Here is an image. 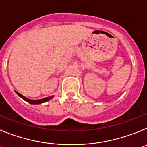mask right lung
Segmentation results:
<instances>
[{
    "mask_svg": "<svg viewBox=\"0 0 147 147\" xmlns=\"http://www.w3.org/2000/svg\"><path fill=\"white\" fill-rule=\"evenodd\" d=\"M17 94L19 96L21 97L23 99H24L25 101H26V102H29L30 104H33V105H36V104H41V103H44V102H48V101H49L50 99H51V98H53V96H50V97H47V98H42V99H38V100H31V99H28V98H26L25 96H23V95L20 94V93H19L18 92H17Z\"/></svg>",
    "mask_w": 147,
    "mask_h": 147,
    "instance_id": "1",
    "label": "right lung"
}]
</instances>
